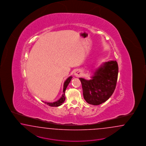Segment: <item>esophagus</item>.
<instances>
[{"mask_svg": "<svg viewBox=\"0 0 146 146\" xmlns=\"http://www.w3.org/2000/svg\"><path fill=\"white\" fill-rule=\"evenodd\" d=\"M81 74H82L81 71L79 70H77L74 72V75L76 77H80V76H81Z\"/></svg>", "mask_w": 146, "mask_h": 146, "instance_id": "34e87169", "label": "esophagus"}]
</instances>
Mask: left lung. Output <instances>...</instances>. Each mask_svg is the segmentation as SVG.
<instances>
[{"instance_id":"obj_1","label":"left lung","mask_w":146,"mask_h":146,"mask_svg":"<svg viewBox=\"0 0 146 146\" xmlns=\"http://www.w3.org/2000/svg\"><path fill=\"white\" fill-rule=\"evenodd\" d=\"M118 72L117 62L110 60L103 63L96 69L90 80L79 78L83 97L87 103L99 105L110 98L116 88Z\"/></svg>"}]
</instances>
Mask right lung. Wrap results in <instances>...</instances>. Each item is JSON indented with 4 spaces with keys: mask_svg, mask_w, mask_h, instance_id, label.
<instances>
[{
    "mask_svg": "<svg viewBox=\"0 0 146 146\" xmlns=\"http://www.w3.org/2000/svg\"><path fill=\"white\" fill-rule=\"evenodd\" d=\"M72 79V76H70L69 78H68L66 81H65V82L64 83V88H63V94L62 96L61 97V98L59 99V100H58L57 102H54V103H47V102H44L45 104H47L48 105H49V106L51 107H58L62 105L65 100V92L66 90V89L67 88V86L68 85V84L70 82L71 79Z\"/></svg>",
    "mask_w": 146,
    "mask_h": 146,
    "instance_id": "1",
    "label": "right lung"
}]
</instances>
